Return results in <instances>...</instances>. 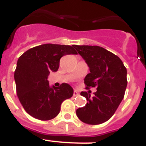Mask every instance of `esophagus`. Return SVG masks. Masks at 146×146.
<instances>
[{
	"label": "esophagus",
	"instance_id": "obj_1",
	"mask_svg": "<svg viewBox=\"0 0 146 146\" xmlns=\"http://www.w3.org/2000/svg\"><path fill=\"white\" fill-rule=\"evenodd\" d=\"M79 96V92H78V91H77V90H74V93H73V96Z\"/></svg>",
	"mask_w": 146,
	"mask_h": 146
}]
</instances>
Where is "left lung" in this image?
Returning a JSON list of instances; mask_svg holds the SVG:
<instances>
[{
	"instance_id": "1",
	"label": "left lung",
	"mask_w": 146,
	"mask_h": 146,
	"mask_svg": "<svg viewBox=\"0 0 146 146\" xmlns=\"http://www.w3.org/2000/svg\"><path fill=\"white\" fill-rule=\"evenodd\" d=\"M74 48L90 68V73L84 78L86 88L97 90L93 97L86 92H80L87 103L76 110L77 116L88 125L104 123L112 117L123 99L127 84V69L119 56L102 47Z\"/></svg>"
}]
</instances>
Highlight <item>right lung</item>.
<instances>
[{"label":"right lung","instance_id":"1","mask_svg":"<svg viewBox=\"0 0 146 146\" xmlns=\"http://www.w3.org/2000/svg\"><path fill=\"white\" fill-rule=\"evenodd\" d=\"M67 54H77L74 46L44 44L29 49L18 60L14 74L17 96L25 111L35 119L55 118L62 102L73 96L69 84L55 87L48 80L50 72L58 70L60 58Z\"/></svg>","mask_w":146,"mask_h":146}]
</instances>
